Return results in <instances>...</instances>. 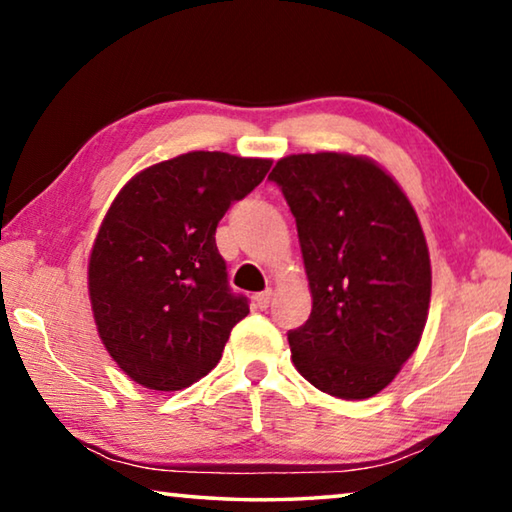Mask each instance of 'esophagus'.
Wrapping results in <instances>:
<instances>
[{
	"label": "esophagus",
	"instance_id": "1",
	"mask_svg": "<svg viewBox=\"0 0 512 512\" xmlns=\"http://www.w3.org/2000/svg\"><path fill=\"white\" fill-rule=\"evenodd\" d=\"M271 298H273V291L271 289H266L262 293H255V305L259 309H266L268 305H271Z\"/></svg>",
	"mask_w": 512,
	"mask_h": 512
}]
</instances>
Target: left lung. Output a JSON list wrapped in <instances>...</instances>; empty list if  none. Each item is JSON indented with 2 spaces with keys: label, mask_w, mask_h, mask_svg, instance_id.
<instances>
[{
  "label": "left lung",
  "mask_w": 512,
  "mask_h": 512,
  "mask_svg": "<svg viewBox=\"0 0 512 512\" xmlns=\"http://www.w3.org/2000/svg\"><path fill=\"white\" fill-rule=\"evenodd\" d=\"M296 219L314 307L289 332L309 384L366 400L418 348L431 298L429 250L409 198L368 158L300 153L268 176Z\"/></svg>",
  "instance_id": "left-lung-1"
}]
</instances>
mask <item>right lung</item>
<instances>
[{"mask_svg": "<svg viewBox=\"0 0 512 512\" xmlns=\"http://www.w3.org/2000/svg\"><path fill=\"white\" fill-rule=\"evenodd\" d=\"M268 169L271 160L192 151L137 173L110 205L90 255V300L103 345L137 384L192 386L248 316L214 235Z\"/></svg>", "mask_w": 512, "mask_h": 512, "instance_id": "1", "label": "right lung"}]
</instances>
